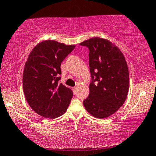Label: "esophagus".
I'll use <instances>...</instances> for the list:
<instances>
[{"instance_id": "esophagus-1", "label": "esophagus", "mask_w": 156, "mask_h": 156, "mask_svg": "<svg viewBox=\"0 0 156 156\" xmlns=\"http://www.w3.org/2000/svg\"><path fill=\"white\" fill-rule=\"evenodd\" d=\"M72 91H73L74 94H76V87H72Z\"/></svg>"}]
</instances>
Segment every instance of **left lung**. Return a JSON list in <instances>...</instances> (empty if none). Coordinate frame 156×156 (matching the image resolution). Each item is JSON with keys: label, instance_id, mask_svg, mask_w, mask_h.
I'll return each mask as SVG.
<instances>
[{"label": "left lung", "instance_id": "8db88e82", "mask_svg": "<svg viewBox=\"0 0 156 156\" xmlns=\"http://www.w3.org/2000/svg\"><path fill=\"white\" fill-rule=\"evenodd\" d=\"M89 49L91 82L83 101L89 114L98 119L114 114L123 105L129 89L128 66L119 48L107 40L93 37L80 44Z\"/></svg>", "mask_w": 156, "mask_h": 156}]
</instances>
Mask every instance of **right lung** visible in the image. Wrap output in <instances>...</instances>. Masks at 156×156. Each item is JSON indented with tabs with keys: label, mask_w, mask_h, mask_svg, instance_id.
<instances>
[{
	"label": "right lung",
	"mask_w": 156,
	"mask_h": 156,
	"mask_svg": "<svg viewBox=\"0 0 156 156\" xmlns=\"http://www.w3.org/2000/svg\"><path fill=\"white\" fill-rule=\"evenodd\" d=\"M75 45L46 40L36 45L25 62L23 91L27 103L40 116L55 119L67 111L73 96L62 83L61 63Z\"/></svg>",
	"instance_id": "obj_1"
}]
</instances>
